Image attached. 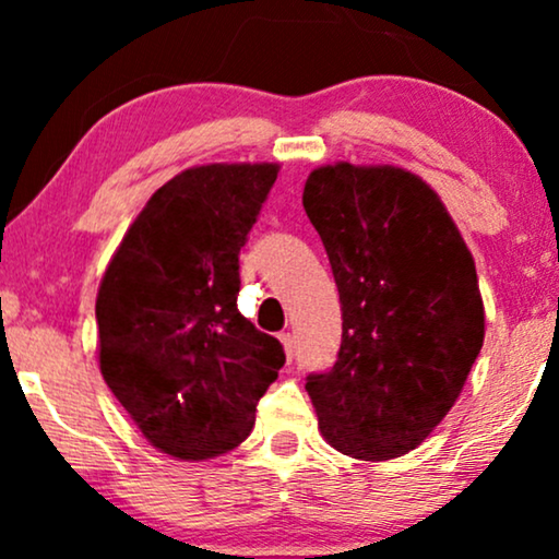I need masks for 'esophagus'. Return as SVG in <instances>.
<instances>
[{
	"mask_svg": "<svg viewBox=\"0 0 559 559\" xmlns=\"http://www.w3.org/2000/svg\"><path fill=\"white\" fill-rule=\"evenodd\" d=\"M280 341H282V346H285L287 358H289V361H293V356H295V338H293V333H280Z\"/></svg>",
	"mask_w": 559,
	"mask_h": 559,
	"instance_id": "esophagus-1",
	"label": "esophagus"
}]
</instances>
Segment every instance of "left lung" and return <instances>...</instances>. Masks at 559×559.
<instances>
[{"instance_id":"obj_1","label":"left lung","mask_w":559,"mask_h":559,"mask_svg":"<svg viewBox=\"0 0 559 559\" xmlns=\"http://www.w3.org/2000/svg\"><path fill=\"white\" fill-rule=\"evenodd\" d=\"M302 205L343 312L338 361L305 384L318 430L343 455L392 461L442 423L484 346L476 262L440 195L404 167H316Z\"/></svg>"}]
</instances>
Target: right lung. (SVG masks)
<instances>
[{"label":"right lung","instance_id":"right-lung-1","mask_svg":"<svg viewBox=\"0 0 559 559\" xmlns=\"http://www.w3.org/2000/svg\"><path fill=\"white\" fill-rule=\"evenodd\" d=\"M277 163L188 167L157 188L96 295L98 366L144 438L209 461L249 438L282 343L236 308L239 251Z\"/></svg>","mask_w":559,"mask_h":559}]
</instances>
